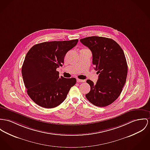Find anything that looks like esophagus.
I'll return each mask as SVG.
<instances>
[{
    "instance_id": "esophagus-1",
    "label": "esophagus",
    "mask_w": 150,
    "mask_h": 150,
    "mask_svg": "<svg viewBox=\"0 0 150 150\" xmlns=\"http://www.w3.org/2000/svg\"><path fill=\"white\" fill-rule=\"evenodd\" d=\"M76 81H77L78 83H83V82L86 81L85 80H82V79H77Z\"/></svg>"
}]
</instances>
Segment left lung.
Wrapping results in <instances>:
<instances>
[{
	"mask_svg": "<svg viewBox=\"0 0 150 150\" xmlns=\"http://www.w3.org/2000/svg\"><path fill=\"white\" fill-rule=\"evenodd\" d=\"M80 41L91 51L94 69L99 74L96 84L87 81L91 90L86 97L96 106H107L119 96L126 83L128 67L124 52L110 38L90 36Z\"/></svg>",
	"mask_w": 150,
	"mask_h": 150,
	"instance_id": "1",
	"label": "left lung"
}]
</instances>
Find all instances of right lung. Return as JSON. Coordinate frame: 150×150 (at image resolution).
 I'll use <instances>...</instances> for the list:
<instances>
[{
	"label": "right lung",
	"mask_w": 150,
	"mask_h": 150,
	"mask_svg": "<svg viewBox=\"0 0 150 150\" xmlns=\"http://www.w3.org/2000/svg\"><path fill=\"white\" fill-rule=\"evenodd\" d=\"M78 42V39L46 42L35 45L28 51L22 74L27 94L35 103L51 108L65 100L76 79L59 77L57 69L62 67L66 53Z\"/></svg>",
	"instance_id": "add662e5"
}]
</instances>
